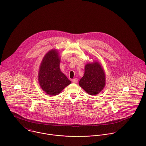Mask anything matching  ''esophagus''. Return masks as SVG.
I'll return each mask as SVG.
<instances>
[{"label":"esophagus","instance_id":"1","mask_svg":"<svg viewBox=\"0 0 146 146\" xmlns=\"http://www.w3.org/2000/svg\"><path fill=\"white\" fill-rule=\"evenodd\" d=\"M72 82L74 83H78V79H77V78L73 79L72 80Z\"/></svg>","mask_w":146,"mask_h":146}]
</instances>
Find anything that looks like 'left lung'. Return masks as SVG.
<instances>
[{
    "label": "left lung",
    "mask_w": 146,
    "mask_h": 146,
    "mask_svg": "<svg viewBox=\"0 0 146 146\" xmlns=\"http://www.w3.org/2000/svg\"><path fill=\"white\" fill-rule=\"evenodd\" d=\"M79 84L90 95L101 92L105 85V74L101 65L97 62L86 64L84 75Z\"/></svg>",
    "instance_id": "1"
}]
</instances>
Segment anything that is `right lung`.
<instances>
[{
  "label": "right lung",
  "instance_id": "add662e5",
  "mask_svg": "<svg viewBox=\"0 0 146 146\" xmlns=\"http://www.w3.org/2000/svg\"><path fill=\"white\" fill-rule=\"evenodd\" d=\"M60 59L56 50L48 52L42 61L39 71V82L42 89L50 96H56L71 84L61 71Z\"/></svg>",
  "mask_w": 146,
  "mask_h": 146
}]
</instances>
